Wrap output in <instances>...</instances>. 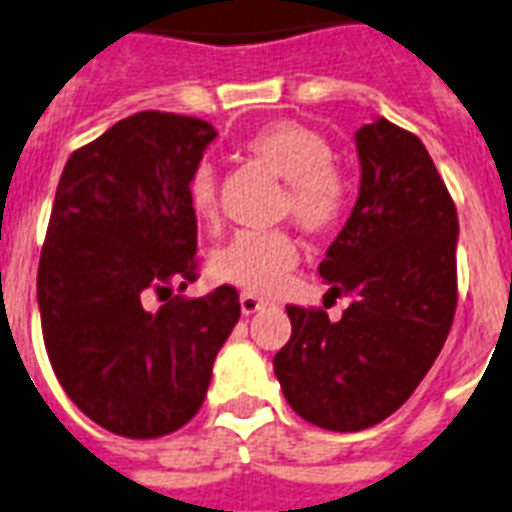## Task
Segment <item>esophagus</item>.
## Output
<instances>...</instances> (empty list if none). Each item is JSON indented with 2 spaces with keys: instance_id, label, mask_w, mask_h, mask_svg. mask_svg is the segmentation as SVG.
<instances>
[{
  "instance_id": "esophagus-1",
  "label": "esophagus",
  "mask_w": 512,
  "mask_h": 512,
  "mask_svg": "<svg viewBox=\"0 0 512 512\" xmlns=\"http://www.w3.org/2000/svg\"><path fill=\"white\" fill-rule=\"evenodd\" d=\"M261 308H264V301H261V298H256L253 293L240 295V311H243V316L256 314V311H261Z\"/></svg>"
}]
</instances>
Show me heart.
<instances>
[{"mask_svg":"<svg viewBox=\"0 0 512 512\" xmlns=\"http://www.w3.org/2000/svg\"><path fill=\"white\" fill-rule=\"evenodd\" d=\"M266 170L285 183L282 209L308 232L335 227L345 214L350 183L332 164V146L319 130L303 122L280 120L256 130L248 141ZM190 209L198 219L217 217V175L211 164H198L188 180ZM298 261V246L287 232H238L211 256L214 277L251 293H272Z\"/></svg>","mask_w":512,"mask_h":512,"instance_id":"1","label":"heart"}]
</instances>
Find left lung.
Masks as SVG:
<instances>
[{"instance_id": "1", "label": "left lung", "mask_w": 512, "mask_h": 512, "mask_svg": "<svg viewBox=\"0 0 512 512\" xmlns=\"http://www.w3.org/2000/svg\"><path fill=\"white\" fill-rule=\"evenodd\" d=\"M356 206L319 274L348 298L340 322L287 306L274 356L285 400L308 424L361 432L411 398L453 327L458 214L426 146L377 117L356 130Z\"/></svg>"}]
</instances>
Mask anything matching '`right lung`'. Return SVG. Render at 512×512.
I'll return each mask as SVG.
<instances>
[{
    "instance_id": "obj_1",
    "label": "right lung",
    "mask_w": 512,
    "mask_h": 512,
    "mask_svg": "<svg viewBox=\"0 0 512 512\" xmlns=\"http://www.w3.org/2000/svg\"><path fill=\"white\" fill-rule=\"evenodd\" d=\"M217 138L209 122L138 112L67 159L38 261L44 345L62 390L91 421L130 439L196 416L219 348L240 319L238 290L175 295L196 280L188 180Z\"/></svg>"
}]
</instances>
